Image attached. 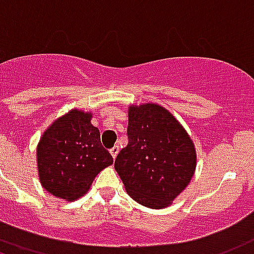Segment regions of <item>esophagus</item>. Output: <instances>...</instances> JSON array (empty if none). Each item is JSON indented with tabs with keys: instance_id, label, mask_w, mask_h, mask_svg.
<instances>
[{
	"instance_id": "esophagus-1",
	"label": "esophagus",
	"mask_w": 254,
	"mask_h": 254,
	"mask_svg": "<svg viewBox=\"0 0 254 254\" xmlns=\"http://www.w3.org/2000/svg\"><path fill=\"white\" fill-rule=\"evenodd\" d=\"M118 151H120V148H118L117 145H114V146H113V148H112V149H110V153H112L113 159H116V157H117Z\"/></svg>"
}]
</instances>
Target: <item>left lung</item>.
<instances>
[{
    "instance_id": "obj_1",
    "label": "left lung",
    "mask_w": 254,
    "mask_h": 254,
    "mask_svg": "<svg viewBox=\"0 0 254 254\" xmlns=\"http://www.w3.org/2000/svg\"><path fill=\"white\" fill-rule=\"evenodd\" d=\"M195 165L194 144L168 110L155 103L129 108L127 145L114 168L136 202L149 208L171 204L190 183Z\"/></svg>"
}]
</instances>
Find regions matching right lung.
<instances>
[{"mask_svg": "<svg viewBox=\"0 0 254 254\" xmlns=\"http://www.w3.org/2000/svg\"><path fill=\"white\" fill-rule=\"evenodd\" d=\"M91 114L71 110L47 129L37 145V168L43 187L58 198L74 200L87 192L94 178L113 157L101 144Z\"/></svg>", "mask_w": 254, "mask_h": 254, "instance_id": "add662e5", "label": "right lung"}]
</instances>
